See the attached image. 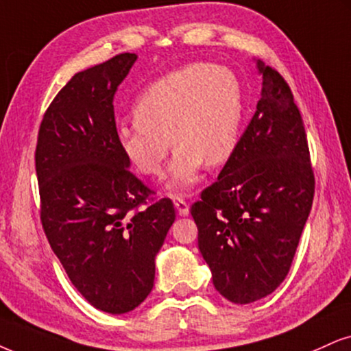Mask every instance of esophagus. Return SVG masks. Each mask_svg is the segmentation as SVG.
Listing matches in <instances>:
<instances>
[{
  "instance_id": "34e87169",
  "label": "esophagus",
  "mask_w": 351,
  "mask_h": 351,
  "mask_svg": "<svg viewBox=\"0 0 351 351\" xmlns=\"http://www.w3.org/2000/svg\"><path fill=\"white\" fill-rule=\"evenodd\" d=\"M174 205H176L177 211H179V215H182V216L189 215V203H187V200H184V198L177 197L176 200H174Z\"/></svg>"
}]
</instances>
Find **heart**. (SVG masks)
<instances>
[{"mask_svg": "<svg viewBox=\"0 0 351 351\" xmlns=\"http://www.w3.org/2000/svg\"><path fill=\"white\" fill-rule=\"evenodd\" d=\"M244 117L236 73L213 63H190L167 73L141 93L135 120L119 128V145L138 172L159 179L176 146L169 190L182 192L198 172L221 166L234 154Z\"/></svg>", "mask_w": 351, "mask_h": 351, "instance_id": "b5f03b06", "label": "heart"}]
</instances>
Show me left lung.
I'll return each instance as SVG.
<instances>
[{"instance_id": "1", "label": "left lung", "mask_w": 351, "mask_h": 351, "mask_svg": "<svg viewBox=\"0 0 351 351\" xmlns=\"http://www.w3.org/2000/svg\"><path fill=\"white\" fill-rule=\"evenodd\" d=\"M257 66V110L218 180L190 208L215 288L236 304L262 300L288 275L315 189L291 89L275 68Z\"/></svg>"}]
</instances>
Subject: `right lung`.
Listing matches in <instances>:
<instances>
[{
	"label": "right lung",
	"mask_w": 351,
	"mask_h": 351,
	"mask_svg": "<svg viewBox=\"0 0 351 351\" xmlns=\"http://www.w3.org/2000/svg\"><path fill=\"white\" fill-rule=\"evenodd\" d=\"M135 60L120 53L76 73L43 114L36 146L43 232L73 287L109 314L149 295L176 219L171 198L151 197L119 145L114 96Z\"/></svg>",
	"instance_id": "obj_1"
}]
</instances>
